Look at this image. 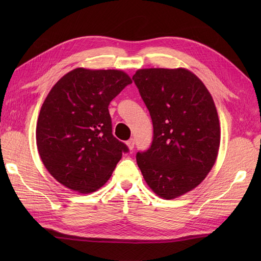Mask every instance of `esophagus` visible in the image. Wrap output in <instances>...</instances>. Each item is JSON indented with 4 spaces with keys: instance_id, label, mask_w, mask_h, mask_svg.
Returning a JSON list of instances; mask_svg holds the SVG:
<instances>
[{
    "instance_id": "34e87169",
    "label": "esophagus",
    "mask_w": 261,
    "mask_h": 261,
    "mask_svg": "<svg viewBox=\"0 0 261 261\" xmlns=\"http://www.w3.org/2000/svg\"><path fill=\"white\" fill-rule=\"evenodd\" d=\"M126 145H127V147H128L130 150H133V149H134V146H135V140H134L133 138H130L129 140L126 141Z\"/></svg>"
}]
</instances>
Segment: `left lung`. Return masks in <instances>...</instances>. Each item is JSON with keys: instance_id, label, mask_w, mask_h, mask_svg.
I'll use <instances>...</instances> for the list:
<instances>
[{"instance_id": "obj_1", "label": "left lung", "mask_w": 261, "mask_h": 261, "mask_svg": "<svg viewBox=\"0 0 261 261\" xmlns=\"http://www.w3.org/2000/svg\"><path fill=\"white\" fill-rule=\"evenodd\" d=\"M152 120L153 137L136 160L148 186L173 199L198 186L216 162L220 124L202 82L185 68L138 69L133 76Z\"/></svg>"}]
</instances>
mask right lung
Listing matches in <instances>:
<instances>
[{
    "mask_svg": "<svg viewBox=\"0 0 261 261\" xmlns=\"http://www.w3.org/2000/svg\"><path fill=\"white\" fill-rule=\"evenodd\" d=\"M130 77L115 69L75 68L53 86L38 117L39 154L65 187L88 194L103 186L128 148L112 134L109 105Z\"/></svg>",
    "mask_w": 261,
    "mask_h": 261,
    "instance_id": "right-lung-1",
    "label": "right lung"
}]
</instances>
